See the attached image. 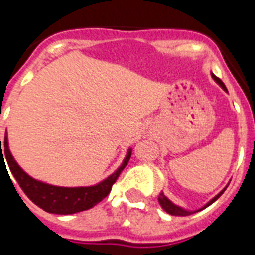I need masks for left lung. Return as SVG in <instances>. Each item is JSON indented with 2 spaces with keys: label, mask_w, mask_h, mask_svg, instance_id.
<instances>
[{
  "label": "left lung",
  "mask_w": 255,
  "mask_h": 255,
  "mask_svg": "<svg viewBox=\"0 0 255 255\" xmlns=\"http://www.w3.org/2000/svg\"><path fill=\"white\" fill-rule=\"evenodd\" d=\"M212 77H213V79H214V81H216V82H217L218 85L221 86L222 90H225V91L228 92V88L225 87V85H224V82H222L221 79H220V78L216 77L214 74H212ZM225 189H226V188H225ZM225 189L221 190V192H220V193H218L217 196H216V197L212 198V200H210V201L208 202V204H206V205L204 206V208H201V209H200V210L205 209L206 206H209L210 204H213V202L216 201V200H217V198L220 197V196H221L222 193H224V192H225ZM159 202H160V205H161V208H163V209L165 210L167 213L172 214V216H189V214L196 213V212H198V210H196V212H189V210H185V209H182V208H180V206L174 205L173 202L169 201V200H168V198L165 197V196H164V193H160V196H159Z\"/></svg>",
  "instance_id": "1"
}]
</instances>
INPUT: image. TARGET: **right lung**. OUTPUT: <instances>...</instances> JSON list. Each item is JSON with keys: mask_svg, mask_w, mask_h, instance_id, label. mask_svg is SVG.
I'll return each mask as SVG.
<instances>
[{"mask_svg": "<svg viewBox=\"0 0 255 255\" xmlns=\"http://www.w3.org/2000/svg\"><path fill=\"white\" fill-rule=\"evenodd\" d=\"M4 153H1V151ZM0 163L2 157L5 155L7 165H9L14 178L21 186V189L25 194L41 209L45 212L54 214H73L83 210L91 209L92 206L99 204L104 197H107L108 193L111 192L112 185L119 177L120 172L126 168L128 160L131 157V149H128V153L124 159L123 164L118 168L116 172L108 176L99 184L92 186H79V188H65V186H55L45 184V182L38 181L35 178L30 177L25 170L22 169L14 160L9 151L7 145V136H5L3 145H1V135H0ZM5 163V161H3Z\"/></svg>", "mask_w": 255, "mask_h": 255, "instance_id": "right-lung-1", "label": "right lung"}]
</instances>
